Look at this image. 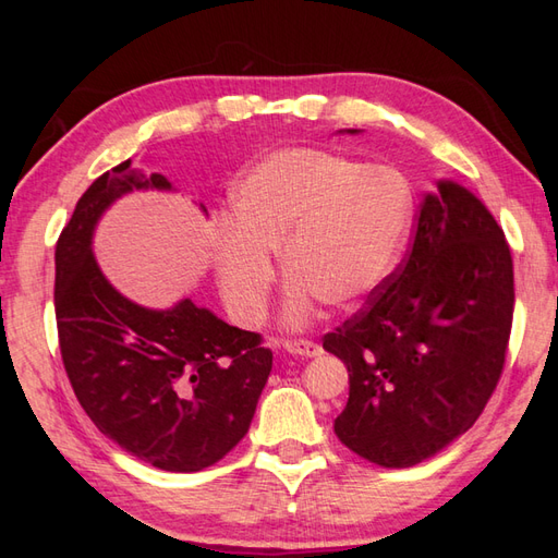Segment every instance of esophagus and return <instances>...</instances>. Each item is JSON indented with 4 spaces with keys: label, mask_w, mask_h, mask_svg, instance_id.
<instances>
[{
    "label": "esophagus",
    "mask_w": 558,
    "mask_h": 558,
    "mask_svg": "<svg viewBox=\"0 0 558 558\" xmlns=\"http://www.w3.org/2000/svg\"><path fill=\"white\" fill-rule=\"evenodd\" d=\"M286 348L290 354H300V357H316L322 354V348L314 340H286Z\"/></svg>",
    "instance_id": "obj_1"
}]
</instances>
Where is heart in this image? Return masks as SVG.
<instances>
[{
	"label": "heart",
	"instance_id": "1",
	"mask_svg": "<svg viewBox=\"0 0 558 558\" xmlns=\"http://www.w3.org/2000/svg\"><path fill=\"white\" fill-rule=\"evenodd\" d=\"M414 218V186L393 162L328 148H286L232 189V222L213 244L220 298L240 326L268 314L280 252L292 278L286 324L302 328L318 302L357 310L393 272Z\"/></svg>",
	"mask_w": 558,
	"mask_h": 558
}]
</instances>
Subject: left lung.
I'll use <instances>...</instances> for the list:
<instances>
[{
    "label": "left lung",
    "mask_w": 558,
    "mask_h": 558,
    "mask_svg": "<svg viewBox=\"0 0 558 558\" xmlns=\"http://www.w3.org/2000/svg\"><path fill=\"white\" fill-rule=\"evenodd\" d=\"M513 302L499 222L470 189L438 180L400 268L324 336L350 372L340 441L381 468H412L465 434L499 384Z\"/></svg>",
    "instance_id": "obj_1"
}]
</instances>
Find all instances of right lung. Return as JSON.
Segmentation results:
<instances>
[{"instance_id":"obj_1","label":"right lung","mask_w":558,"mask_h":558,"mask_svg":"<svg viewBox=\"0 0 558 558\" xmlns=\"http://www.w3.org/2000/svg\"><path fill=\"white\" fill-rule=\"evenodd\" d=\"M144 189L174 186L132 160L117 165L86 189L59 234V350L81 408L105 436L153 468L198 472L248 432L272 352L260 348L258 333L225 324L192 298L148 310L112 288L93 254V234L117 198Z\"/></svg>"}]
</instances>
